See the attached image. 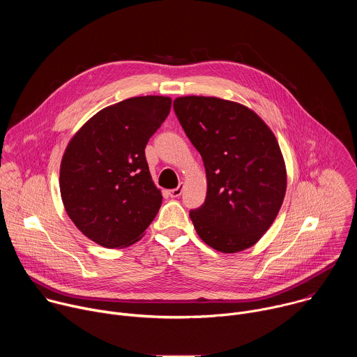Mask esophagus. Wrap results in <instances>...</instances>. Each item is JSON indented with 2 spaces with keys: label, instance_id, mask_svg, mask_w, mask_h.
<instances>
[{
  "label": "esophagus",
  "instance_id": "esophagus-1",
  "mask_svg": "<svg viewBox=\"0 0 357 357\" xmlns=\"http://www.w3.org/2000/svg\"><path fill=\"white\" fill-rule=\"evenodd\" d=\"M182 192H183V185H179L178 188L169 190V196L171 197H179L182 195Z\"/></svg>",
  "mask_w": 357,
  "mask_h": 357
}]
</instances>
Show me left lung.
I'll list each match as a JSON object with an SVG mask.
<instances>
[{
    "label": "left lung",
    "instance_id": "8db88e82",
    "mask_svg": "<svg viewBox=\"0 0 357 357\" xmlns=\"http://www.w3.org/2000/svg\"><path fill=\"white\" fill-rule=\"evenodd\" d=\"M174 109L206 169L205 203L189 213L196 233L222 252L250 248L275 220L287 190L274 132L251 109L219 97H178Z\"/></svg>",
    "mask_w": 357,
    "mask_h": 357
}]
</instances>
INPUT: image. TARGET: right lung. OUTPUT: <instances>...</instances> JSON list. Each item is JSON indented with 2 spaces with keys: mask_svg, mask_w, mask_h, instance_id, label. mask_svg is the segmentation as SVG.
Listing matches in <instances>:
<instances>
[{
  "mask_svg": "<svg viewBox=\"0 0 357 357\" xmlns=\"http://www.w3.org/2000/svg\"><path fill=\"white\" fill-rule=\"evenodd\" d=\"M171 103L164 96L123 100L94 114L69 141L61 196L70 220L91 241L106 248L131 245L155 219L162 195L144 149Z\"/></svg>",
  "mask_w": 357,
  "mask_h": 357,
  "instance_id": "1",
  "label": "right lung"
}]
</instances>
